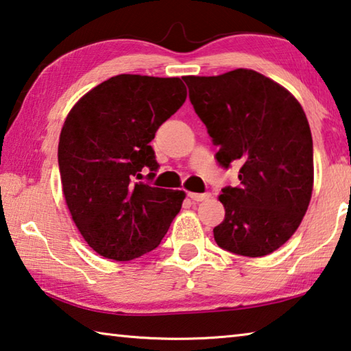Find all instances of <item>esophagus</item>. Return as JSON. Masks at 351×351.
<instances>
[{"instance_id":"esophagus-1","label":"esophagus","mask_w":351,"mask_h":351,"mask_svg":"<svg viewBox=\"0 0 351 351\" xmlns=\"http://www.w3.org/2000/svg\"><path fill=\"white\" fill-rule=\"evenodd\" d=\"M188 197L194 202H204L211 197L210 193H188Z\"/></svg>"}]
</instances>
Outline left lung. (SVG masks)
I'll return each mask as SVG.
<instances>
[{
    "mask_svg": "<svg viewBox=\"0 0 351 351\" xmlns=\"http://www.w3.org/2000/svg\"><path fill=\"white\" fill-rule=\"evenodd\" d=\"M183 80L219 146V165H241L239 185L219 195L225 220L214 228V241L239 256L273 253L298 230L311 199L313 138L302 106L256 71Z\"/></svg>",
    "mask_w": 351,
    "mask_h": 351,
    "instance_id": "obj_1",
    "label": "left lung"
}]
</instances>
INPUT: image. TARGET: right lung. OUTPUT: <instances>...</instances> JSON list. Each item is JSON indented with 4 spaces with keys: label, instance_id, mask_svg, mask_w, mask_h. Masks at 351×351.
<instances>
[{
    "label": "right lung",
    "instance_id": "1",
    "mask_svg": "<svg viewBox=\"0 0 351 351\" xmlns=\"http://www.w3.org/2000/svg\"><path fill=\"white\" fill-rule=\"evenodd\" d=\"M186 100L180 78L121 73L89 90L60 134L61 185L72 220L89 247L108 259L132 261L156 250L185 193L140 182L160 165L149 145Z\"/></svg>",
    "mask_w": 351,
    "mask_h": 351
}]
</instances>
